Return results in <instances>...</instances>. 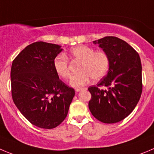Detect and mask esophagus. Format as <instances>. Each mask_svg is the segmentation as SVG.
<instances>
[{"label": "esophagus", "instance_id": "esophagus-1", "mask_svg": "<svg viewBox=\"0 0 154 154\" xmlns=\"http://www.w3.org/2000/svg\"><path fill=\"white\" fill-rule=\"evenodd\" d=\"M86 90V88L84 89V88H77L76 89V92H79V91H81V90Z\"/></svg>", "mask_w": 154, "mask_h": 154}]
</instances>
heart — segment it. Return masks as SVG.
Wrapping results in <instances>:
<instances>
[{
	"label": "heart",
	"instance_id": "obj_1",
	"mask_svg": "<svg viewBox=\"0 0 154 154\" xmlns=\"http://www.w3.org/2000/svg\"><path fill=\"white\" fill-rule=\"evenodd\" d=\"M70 57L76 61H80L78 74L72 76L70 84L79 88L87 84L91 78L100 80L107 74L109 67V57L104 51H95L93 48L85 45L73 48L70 51ZM56 74L63 79L70 77L69 61L67 57L59 54L53 61Z\"/></svg>",
	"mask_w": 154,
	"mask_h": 154
}]
</instances>
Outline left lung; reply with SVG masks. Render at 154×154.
Segmentation results:
<instances>
[{"instance_id": "obj_1", "label": "left lung", "mask_w": 154, "mask_h": 154, "mask_svg": "<svg viewBox=\"0 0 154 154\" xmlns=\"http://www.w3.org/2000/svg\"><path fill=\"white\" fill-rule=\"evenodd\" d=\"M109 57L108 74L97 86H91L89 109L103 123L119 122L131 114L142 93V67L138 53L124 40L106 36L93 41ZM108 87L106 91L99 86Z\"/></svg>"}]
</instances>
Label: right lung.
Listing matches in <instances>:
<instances>
[{
	"instance_id": "1",
	"label": "right lung",
	"mask_w": 154,
	"mask_h": 154,
	"mask_svg": "<svg viewBox=\"0 0 154 154\" xmlns=\"http://www.w3.org/2000/svg\"><path fill=\"white\" fill-rule=\"evenodd\" d=\"M58 45L36 42L26 47L11 66L14 104L33 125L51 129L65 119L75 92L59 79L53 66Z\"/></svg>"
}]
</instances>
